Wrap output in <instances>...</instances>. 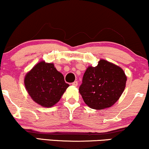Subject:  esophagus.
<instances>
[{"mask_svg": "<svg viewBox=\"0 0 149 149\" xmlns=\"http://www.w3.org/2000/svg\"><path fill=\"white\" fill-rule=\"evenodd\" d=\"M72 85L75 86V87H77L78 86V81H74L72 83Z\"/></svg>", "mask_w": 149, "mask_h": 149, "instance_id": "esophagus-1", "label": "esophagus"}]
</instances>
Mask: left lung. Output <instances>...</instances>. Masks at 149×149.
I'll list each match as a JSON object with an SVG mask.
<instances>
[{"mask_svg":"<svg viewBox=\"0 0 149 149\" xmlns=\"http://www.w3.org/2000/svg\"><path fill=\"white\" fill-rule=\"evenodd\" d=\"M127 77L119 66L105 60L89 66L79 88L83 101L90 108L103 110L114 105L126 87Z\"/></svg>","mask_w":149,"mask_h":149,"instance_id":"obj_1","label":"left lung"}]
</instances>
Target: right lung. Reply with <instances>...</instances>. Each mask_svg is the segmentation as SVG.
Masks as SVG:
<instances>
[{
    "label": "right lung",
    "instance_id": "1",
    "mask_svg": "<svg viewBox=\"0 0 149 149\" xmlns=\"http://www.w3.org/2000/svg\"><path fill=\"white\" fill-rule=\"evenodd\" d=\"M24 84L32 99L44 107L55 105L69 86L54 64L45 61L38 62L26 73Z\"/></svg>",
    "mask_w": 149,
    "mask_h": 149
}]
</instances>
